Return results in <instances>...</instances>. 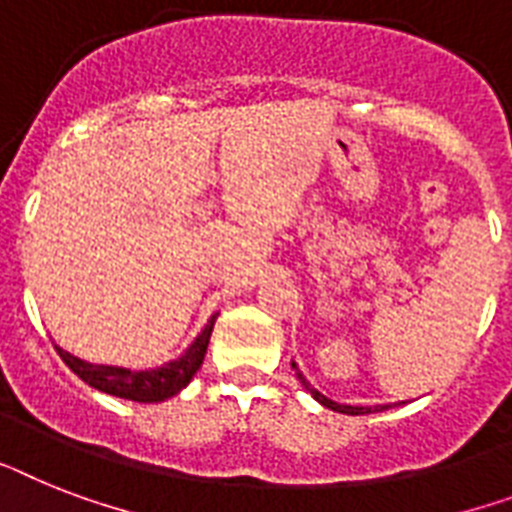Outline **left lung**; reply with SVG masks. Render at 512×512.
<instances>
[{
	"label": "left lung",
	"mask_w": 512,
	"mask_h": 512,
	"mask_svg": "<svg viewBox=\"0 0 512 512\" xmlns=\"http://www.w3.org/2000/svg\"><path fill=\"white\" fill-rule=\"evenodd\" d=\"M292 368H294V371H297V378H299V381H302V386H305L307 392L313 394L315 400L321 402L323 407H328V410H336V413H344V415H365V413H381V410H389V407H392V405H376V407H360V405H339V402L328 400L326 394H321V392H318V389H315V386H310V381H307V378L302 376V373H299L297 363H292Z\"/></svg>",
	"instance_id": "8db88e82"
}]
</instances>
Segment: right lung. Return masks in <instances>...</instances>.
Wrapping results in <instances>:
<instances>
[{"mask_svg": "<svg viewBox=\"0 0 512 512\" xmlns=\"http://www.w3.org/2000/svg\"><path fill=\"white\" fill-rule=\"evenodd\" d=\"M215 318L218 315H213L207 321V326L202 328V334L191 342V347L184 355L170 360L162 368H149V371H131V368H118V365H94L81 360V357H73L70 352L60 350V347H54V350H57V355L62 357V363L68 365L70 371L76 373L89 386L99 389V392L120 397V400L162 402L181 392L191 378H194V373L199 371V365L205 360L207 344H210Z\"/></svg>", "mask_w": 512, "mask_h": 512, "instance_id": "right-lung-1", "label": "right lung"}]
</instances>
